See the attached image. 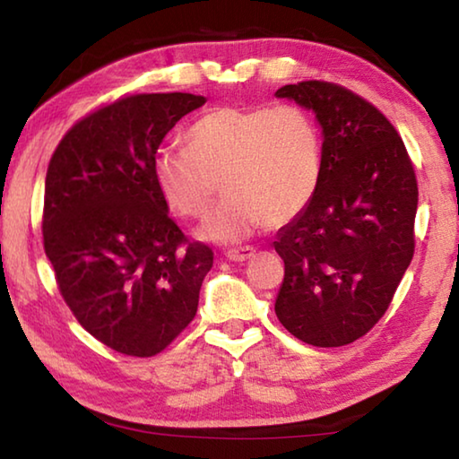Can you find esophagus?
Returning <instances> with one entry per match:
<instances>
[{
    "label": "esophagus",
    "mask_w": 459,
    "mask_h": 459,
    "mask_svg": "<svg viewBox=\"0 0 459 459\" xmlns=\"http://www.w3.org/2000/svg\"><path fill=\"white\" fill-rule=\"evenodd\" d=\"M227 259L229 261H237V263H243L248 261L255 255V248L253 247H238V248H229L227 253Z\"/></svg>",
    "instance_id": "obj_1"
}]
</instances>
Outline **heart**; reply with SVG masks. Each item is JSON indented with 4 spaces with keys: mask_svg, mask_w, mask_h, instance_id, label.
<instances>
[{
    "mask_svg": "<svg viewBox=\"0 0 459 459\" xmlns=\"http://www.w3.org/2000/svg\"><path fill=\"white\" fill-rule=\"evenodd\" d=\"M186 143L158 152L155 180L168 204L194 221L211 212L221 182L227 196L202 230L219 243L293 221L320 184L322 135L298 105L216 107L192 123Z\"/></svg>",
    "mask_w": 459,
    "mask_h": 459,
    "instance_id": "b5f03b06",
    "label": "heart"
}]
</instances>
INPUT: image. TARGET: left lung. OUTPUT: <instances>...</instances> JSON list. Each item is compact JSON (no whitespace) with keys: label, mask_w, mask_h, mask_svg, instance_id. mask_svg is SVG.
<instances>
[{"label":"left lung","mask_w":459,"mask_h":459,"mask_svg":"<svg viewBox=\"0 0 459 459\" xmlns=\"http://www.w3.org/2000/svg\"><path fill=\"white\" fill-rule=\"evenodd\" d=\"M275 95L312 108L324 131L317 190L275 240V314L306 344H351L385 316L413 259V161L393 123L342 84L301 81Z\"/></svg>","instance_id":"left-lung-1"}]
</instances>
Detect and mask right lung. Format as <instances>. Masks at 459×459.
<instances>
[{"label": "right lung", "mask_w": 459, "mask_h": 459, "mask_svg": "<svg viewBox=\"0 0 459 459\" xmlns=\"http://www.w3.org/2000/svg\"><path fill=\"white\" fill-rule=\"evenodd\" d=\"M204 103L190 92L123 95L76 121L50 158L46 257L73 316L115 352L155 356L196 316L214 253L169 219L153 160Z\"/></svg>", "instance_id": "add662e5"}]
</instances>
